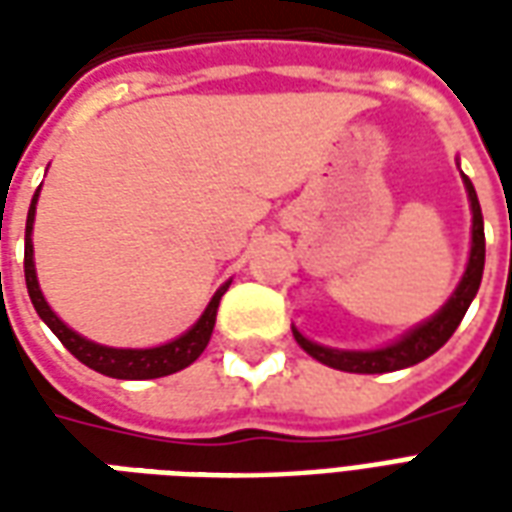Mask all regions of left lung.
Instances as JSON below:
<instances>
[{
	"mask_svg": "<svg viewBox=\"0 0 512 512\" xmlns=\"http://www.w3.org/2000/svg\"><path fill=\"white\" fill-rule=\"evenodd\" d=\"M466 191H469V202H472V255H469V266L463 274L461 285L452 293L450 301L441 307L428 323L417 326L414 332H408L403 340L378 348V351H337V348H323V345L312 343L304 334L293 329L296 343L323 365L334 367V370H345V373H392V370H403L428 359L436 354L441 345L450 340L455 329L461 326L463 315L469 310V304L477 296L480 279H483L485 266V233H483V213H480V202H477V191H474L472 180L463 175Z\"/></svg>",
	"mask_w": 512,
	"mask_h": 512,
	"instance_id": "8db88e82",
	"label": "left lung"
}]
</instances>
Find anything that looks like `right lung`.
I'll use <instances>...</instances> for the list:
<instances>
[{"instance_id":"add662e5","label":"right lung","mask_w":512,"mask_h":512,"mask_svg":"<svg viewBox=\"0 0 512 512\" xmlns=\"http://www.w3.org/2000/svg\"><path fill=\"white\" fill-rule=\"evenodd\" d=\"M40 191V189H38ZM38 191L32 197V205H29L27 213V238H24V277H27V290L29 299H32V307L38 310V315L43 318V323L49 326L51 332L60 337V343L71 351L82 365H87L95 373L109 378H161L172 376L183 367H189L197 356L205 351V345L211 340L213 323H216V310H219V301H222L227 285L216 290V296L208 304V310L202 312V318L189 332L180 334L178 340H172L167 345H158V348H145V351H131V348H106V345L90 343L84 340L82 334H76L73 329H68L65 323L51 312V307L43 299L40 293L38 277H35V263H32V222H35V205H38Z\"/></svg>"}]
</instances>
